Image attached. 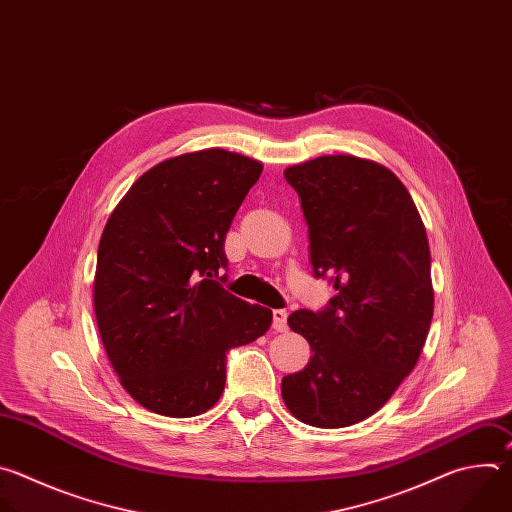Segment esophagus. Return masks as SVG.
Here are the masks:
<instances>
[{
    "mask_svg": "<svg viewBox=\"0 0 512 512\" xmlns=\"http://www.w3.org/2000/svg\"><path fill=\"white\" fill-rule=\"evenodd\" d=\"M286 319H288L286 311H272V329L278 333H284L288 329Z\"/></svg>",
    "mask_w": 512,
    "mask_h": 512,
    "instance_id": "esophagus-1",
    "label": "esophagus"
}]
</instances>
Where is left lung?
Here are the masks:
<instances>
[{
  "label": "left lung",
  "instance_id": "8db88e82",
  "mask_svg": "<svg viewBox=\"0 0 512 512\" xmlns=\"http://www.w3.org/2000/svg\"><path fill=\"white\" fill-rule=\"evenodd\" d=\"M284 177L300 197L315 276L337 294L323 311L288 317L313 357L282 379V399L302 424L353 426L381 410L424 349L434 315L426 228L405 185L375 161L323 155Z\"/></svg>",
  "mask_w": 512,
  "mask_h": 512
}]
</instances>
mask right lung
<instances>
[{"label":"right lung","mask_w":512,"mask_h":512,"mask_svg":"<svg viewBox=\"0 0 512 512\" xmlns=\"http://www.w3.org/2000/svg\"><path fill=\"white\" fill-rule=\"evenodd\" d=\"M260 173V161L218 147L165 159L131 185L100 236L98 333L121 385L149 412H208L224 393L228 351L270 329V309L214 280Z\"/></svg>","instance_id":"obj_1"}]
</instances>
